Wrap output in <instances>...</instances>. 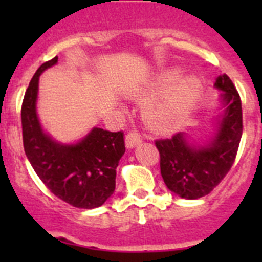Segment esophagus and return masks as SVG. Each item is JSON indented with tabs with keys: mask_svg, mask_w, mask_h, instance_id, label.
Returning a JSON list of instances; mask_svg holds the SVG:
<instances>
[{
	"mask_svg": "<svg viewBox=\"0 0 262 262\" xmlns=\"http://www.w3.org/2000/svg\"><path fill=\"white\" fill-rule=\"evenodd\" d=\"M142 143V136L138 131H133V133H129L126 135V147L127 148H134L136 147L138 144Z\"/></svg>",
	"mask_w": 262,
	"mask_h": 262,
	"instance_id": "obj_1",
	"label": "esophagus"
}]
</instances>
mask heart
Segmentation results:
<instances>
[{
    "mask_svg": "<svg viewBox=\"0 0 262 262\" xmlns=\"http://www.w3.org/2000/svg\"><path fill=\"white\" fill-rule=\"evenodd\" d=\"M180 71H168L157 78L155 92H166L165 96L145 108V120L160 133L176 128L186 119L201 92L200 81L185 77L177 81Z\"/></svg>",
    "mask_w": 262,
    "mask_h": 262,
    "instance_id": "obj_1",
    "label": "heart"
}]
</instances>
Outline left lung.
<instances>
[{
  "instance_id": "1",
  "label": "left lung",
  "mask_w": 262,
  "mask_h": 262,
  "mask_svg": "<svg viewBox=\"0 0 262 262\" xmlns=\"http://www.w3.org/2000/svg\"><path fill=\"white\" fill-rule=\"evenodd\" d=\"M226 106L219 128L210 144H189L184 134L157 139L160 170L166 187L181 198L196 200L214 190L230 172L243 134L242 99L227 75L215 81Z\"/></svg>"
}]
</instances>
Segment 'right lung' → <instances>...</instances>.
I'll use <instances>...</instances> for the list:
<instances>
[{
	"label": "right lung",
	"instance_id": "right-lung-1",
	"mask_svg": "<svg viewBox=\"0 0 262 262\" xmlns=\"http://www.w3.org/2000/svg\"><path fill=\"white\" fill-rule=\"evenodd\" d=\"M56 62L55 56L39 67L23 97V148L51 193L77 209H96L115 190L117 166L126 151L124 134L94 127L81 142L60 144L43 133L36 115L39 76Z\"/></svg>",
	"mask_w": 262,
	"mask_h": 262
}]
</instances>
